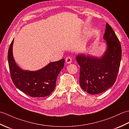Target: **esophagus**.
Segmentation results:
<instances>
[{
  "label": "esophagus",
  "instance_id": "obj_1",
  "mask_svg": "<svg viewBox=\"0 0 129 129\" xmlns=\"http://www.w3.org/2000/svg\"><path fill=\"white\" fill-rule=\"evenodd\" d=\"M65 61H66L67 64H70V63L72 61V58H71V57L68 56L67 57H66V59H65Z\"/></svg>",
  "mask_w": 129,
  "mask_h": 129
}]
</instances>
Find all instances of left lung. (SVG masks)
<instances>
[{
  "mask_svg": "<svg viewBox=\"0 0 129 129\" xmlns=\"http://www.w3.org/2000/svg\"><path fill=\"white\" fill-rule=\"evenodd\" d=\"M107 49L100 58L85 54L76 60L80 67L79 82L85 91L95 95L104 92L113 85L119 72L121 46L116 35L108 23L104 35Z\"/></svg>",
  "mask_w": 129,
  "mask_h": 129,
  "instance_id": "8db88e82",
  "label": "left lung"
}]
</instances>
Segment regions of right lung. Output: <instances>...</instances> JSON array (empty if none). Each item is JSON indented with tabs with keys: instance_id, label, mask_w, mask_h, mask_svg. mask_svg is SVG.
<instances>
[{
	"instance_id": "add662e5",
	"label": "right lung",
	"mask_w": 129,
	"mask_h": 129,
	"mask_svg": "<svg viewBox=\"0 0 129 129\" xmlns=\"http://www.w3.org/2000/svg\"><path fill=\"white\" fill-rule=\"evenodd\" d=\"M14 39L8 53L11 78L14 84L24 94L33 98L50 95L54 90L59 73L64 66V59L49 63L39 70H23L16 64L13 55Z\"/></svg>"
}]
</instances>
